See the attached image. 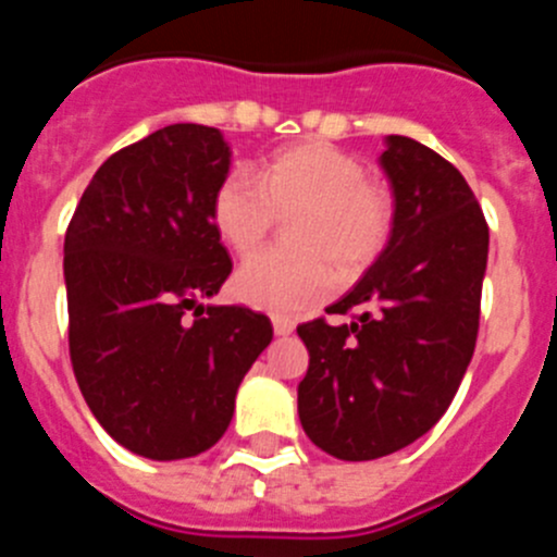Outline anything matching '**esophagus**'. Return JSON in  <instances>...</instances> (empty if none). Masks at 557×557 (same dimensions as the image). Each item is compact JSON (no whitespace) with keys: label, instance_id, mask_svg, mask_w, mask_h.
<instances>
[{"label":"esophagus","instance_id":"esophagus-1","mask_svg":"<svg viewBox=\"0 0 557 557\" xmlns=\"http://www.w3.org/2000/svg\"><path fill=\"white\" fill-rule=\"evenodd\" d=\"M273 329H275V334H293L295 332V321L293 318H284V314H275L273 318Z\"/></svg>","mask_w":557,"mask_h":557}]
</instances>
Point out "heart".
I'll use <instances>...</instances> for the list:
<instances>
[{"label":"heart","mask_w":557,"mask_h":557,"mask_svg":"<svg viewBox=\"0 0 557 557\" xmlns=\"http://www.w3.org/2000/svg\"><path fill=\"white\" fill-rule=\"evenodd\" d=\"M287 223L293 250L256 256L234 275V295L264 312L293 314L323 301L334 284L366 273L391 245L396 206L385 186L366 178L362 161L321 139L264 156L228 172L211 198V223L234 253L262 248L275 218Z\"/></svg>","instance_id":"1"}]
</instances>
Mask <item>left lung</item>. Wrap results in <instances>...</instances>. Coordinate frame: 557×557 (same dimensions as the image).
<instances>
[{"instance_id": "left-lung-1", "label": "left lung", "mask_w": 557, "mask_h": 557, "mask_svg": "<svg viewBox=\"0 0 557 557\" xmlns=\"http://www.w3.org/2000/svg\"><path fill=\"white\" fill-rule=\"evenodd\" d=\"M396 198L391 245L326 318L298 326L309 351L301 426L337 460L405 449L449 410L480 332L488 223L455 164L407 136L382 152Z\"/></svg>"}]
</instances>
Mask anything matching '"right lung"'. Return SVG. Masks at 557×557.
I'll return each mask as SVG.
<instances>
[{
    "mask_svg": "<svg viewBox=\"0 0 557 557\" xmlns=\"http://www.w3.org/2000/svg\"><path fill=\"white\" fill-rule=\"evenodd\" d=\"M228 164L218 127L166 125L113 152L66 228L72 371L102 430L150 460L218 444L273 339L268 314L195 307L234 268L211 223Z\"/></svg>",
    "mask_w": 557,
    "mask_h": 557,
    "instance_id": "right-lung-1",
    "label": "right lung"
}]
</instances>
